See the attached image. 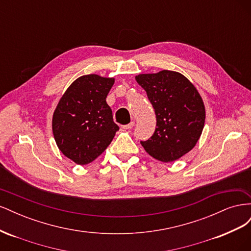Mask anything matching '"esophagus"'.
<instances>
[{"instance_id":"esophagus-1","label":"esophagus","mask_w":251,"mask_h":251,"mask_svg":"<svg viewBox=\"0 0 251 251\" xmlns=\"http://www.w3.org/2000/svg\"><path fill=\"white\" fill-rule=\"evenodd\" d=\"M135 126V123L134 121H131L130 124L128 125H126V126H123V128H125V130H130V128H133Z\"/></svg>"}]
</instances>
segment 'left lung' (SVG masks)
Wrapping results in <instances>:
<instances>
[{"label": "left lung", "instance_id": "left-lung-1", "mask_svg": "<svg viewBox=\"0 0 251 251\" xmlns=\"http://www.w3.org/2000/svg\"><path fill=\"white\" fill-rule=\"evenodd\" d=\"M136 80L155 110L156 128L141 146L155 159L172 162L188 153L200 138L205 108L198 91L183 75L163 70L140 74Z\"/></svg>", "mask_w": 251, "mask_h": 251}]
</instances>
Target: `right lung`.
Masks as SVG:
<instances>
[{"label": "right lung", "mask_w": 251, "mask_h": 251, "mask_svg": "<svg viewBox=\"0 0 251 251\" xmlns=\"http://www.w3.org/2000/svg\"><path fill=\"white\" fill-rule=\"evenodd\" d=\"M113 83L114 78L83 75L60 98L53 114V135L60 151L75 163L92 162L119 130L105 101Z\"/></svg>", "instance_id": "right-lung-1"}]
</instances>
